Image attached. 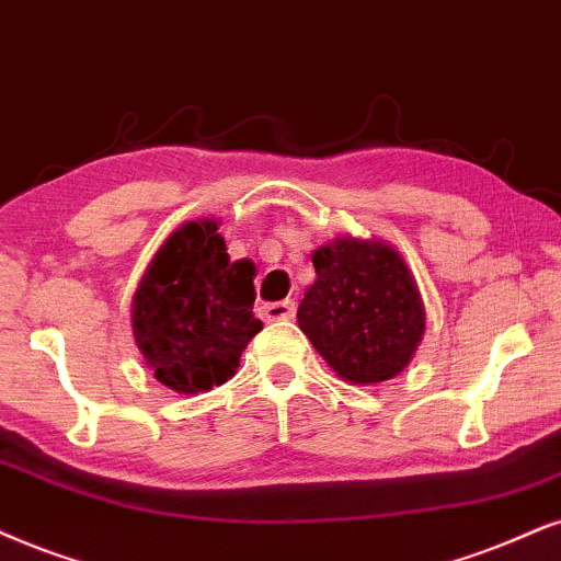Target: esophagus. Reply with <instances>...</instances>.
Instances as JSON below:
<instances>
[{
  "label": "esophagus",
  "instance_id": "1",
  "mask_svg": "<svg viewBox=\"0 0 561 561\" xmlns=\"http://www.w3.org/2000/svg\"><path fill=\"white\" fill-rule=\"evenodd\" d=\"M264 318L266 321H289L295 318V302L293 300H279L264 305Z\"/></svg>",
  "mask_w": 561,
  "mask_h": 561
}]
</instances>
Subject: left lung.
<instances>
[{
    "mask_svg": "<svg viewBox=\"0 0 561 561\" xmlns=\"http://www.w3.org/2000/svg\"><path fill=\"white\" fill-rule=\"evenodd\" d=\"M313 266L297 323L316 352L357 386L396 378L420 346L427 316L401 253L386 240L342 236L313 251Z\"/></svg>",
    "mask_w": 561,
    "mask_h": 561,
    "instance_id": "left-lung-1",
    "label": "left lung"
}]
</instances>
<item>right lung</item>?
Instances as JSON below:
<instances>
[{
  "instance_id": "obj_1",
  "label": "right lung",
  "mask_w": 561,
  "mask_h": 561,
  "mask_svg": "<svg viewBox=\"0 0 561 561\" xmlns=\"http://www.w3.org/2000/svg\"><path fill=\"white\" fill-rule=\"evenodd\" d=\"M217 225H181L154 253L131 300L134 342L154 378L175 393L222 386L261 331L253 318L256 266L230 261Z\"/></svg>"
}]
</instances>
